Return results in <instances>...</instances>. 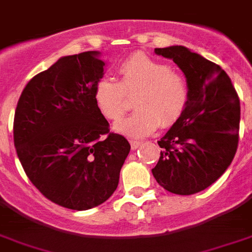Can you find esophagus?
Returning <instances> with one entry per match:
<instances>
[{"mask_svg":"<svg viewBox=\"0 0 252 252\" xmlns=\"http://www.w3.org/2000/svg\"><path fill=\"white\" fill-rule=\"evenodd\" d=\"M130 144H131V149L136 150L137 148H140L141 141H139V140H130Z\"/></svg>","mask_w":252,"mask_h":252,"instance_id":"obj_1","label":"esophagus"}]
</instances>
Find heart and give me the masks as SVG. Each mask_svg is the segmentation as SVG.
I'll list each match as a JSON object with an SVG mask.
<instances>
[{"label": "heart", "instance_id": "1", "mask_svg": "<svg viewBox=\"0 0 252 252\" xmlns=\"http://www.w3.org/2000/svg\"><path fill=\"white\" fill-rule=\"evenodd\" d=\"M117 74L118 83L105 77L96 81L93 98L107 120L118 121L128 108L127 96L135 95L136 111L115 126L126 136H147L159 126L169 127L188 108V80L164 62L137 52L118 64Z\"/></svg>", "mask_w": 252, "mask_h": 252}]
</instances>
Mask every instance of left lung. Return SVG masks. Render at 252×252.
I'll use <instances>...</instances> for the list:
<instances>
[{"instance_id":"left-lung-1","label":"left lung","mask_w":252,"mask_h":252,"mask_svg":"<svg viewBox=\"0 0 252 252\" xmlns=\"http://www.w3.org/2000/svg\"><path fill=\"white\" fill-rule=\"evenodd\" d=\"M154 52L181 68L190 99L181 118L158 141L162 150L153 176L169 192L192 195L214 184L233 160L240 137V98L225 71L203 56L182 46Z\"/></svg>"}]
</instances>
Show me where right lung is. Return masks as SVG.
<instances>
[{
    "mask_svg": "<svg viewBox=\"0 0 252 252\" xmlns=\"http://www.w3.org/2000/svg\"><path fill=\"white\" fill-rule=\"evenodd\" d=\"M99 52L66 56L24 88L14 118V144L32 184L72 210L100 205L116 191L130 153L94 103L103 76Z\"/></svg>",
    "mask_w": 252,
    "mask_h": 252,
    "instance_id": "add662e5",
    "label": "right lung"
}]
</instances>
